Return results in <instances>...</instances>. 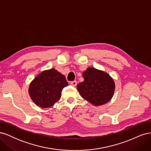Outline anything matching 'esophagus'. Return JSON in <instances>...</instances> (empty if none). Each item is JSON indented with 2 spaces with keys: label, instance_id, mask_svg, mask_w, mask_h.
Wrapping results in <instances>:
<instances>
[{
  "label": "esophagus",
  "instance_id": "34e87169",
  "mask_svg": "<svg viewBox=\"0 0 151 151\" xmlns=\"http://www.w3.org/2000/svg\"><path fill=\"white\" fill-rule=\"evenodd\" d=\"M77 83L76 81H74L70 82V84L73 86H76L77 85Z\"/></svg>",
  "mask_w": 151,
  "mask_h": 151
}]
</instances>
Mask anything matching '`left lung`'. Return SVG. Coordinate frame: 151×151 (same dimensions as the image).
<instances>
[{
  "instance_id": "1",
  "label": "left lung",
  "mask_w": 151,
  "mask_h": 151,
  "mask_svg": "<svg viewBox=\"0 0 151 151\" xmlns=\"http://www.w3.org/2000/svg\"><path fill=\"white\" fill-rule=\"evenodd\" d=\"M83 77L84 81L77 86L82 98L96 106L110 101L115 89V82L110 76L103 70L88 67Z\"/></svg>"
}]
</instances>
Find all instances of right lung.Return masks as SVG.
<instances>
[{
    "mask_svg": "<svg viewBox=\"0 0 151 151\" xmlns=\"http://www.w3.org/2000/svg\"><path fill=\"white\" fill-rule=\"evenodd\" d=\"M68 86L65 77L54 68L37 75L31 82L28 92L36 105L46 108L52 106L61 97V91Z\"/></svg>",
    "mask_w": 151,
    "mask_h": 151,
    "instance_id": "add662e5",
    "label": "right lung"
}]
</instances>
